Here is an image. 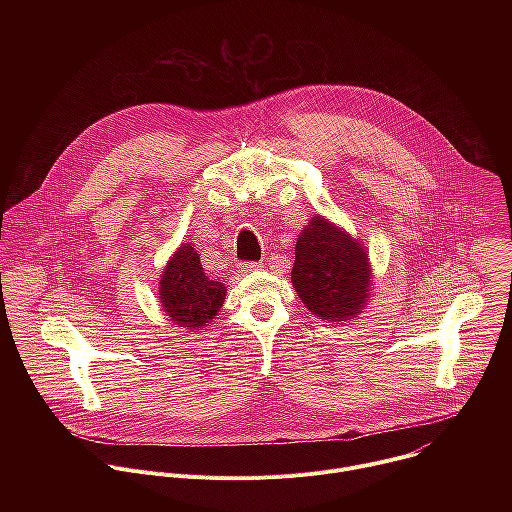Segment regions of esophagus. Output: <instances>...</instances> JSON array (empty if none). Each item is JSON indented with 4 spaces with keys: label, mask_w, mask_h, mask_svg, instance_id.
<instances>
[{
    "label": "esophagus",
    "mask_w": 512,
    "mask_h": 512,
    "mask_svg": "<svg viewBox=\"0 0 512 512\" xmlns=\"http://www.w3.org/2000/svg\"><path fill=\"white\" fill-rule=\"evenodd\" d=\"M263 265L261 263H257V261H241L239 263V271L241 273H251V271H257V269H261Z\"/></svg>",
    "instance_id": "esophagus-1"
}]
</instances>
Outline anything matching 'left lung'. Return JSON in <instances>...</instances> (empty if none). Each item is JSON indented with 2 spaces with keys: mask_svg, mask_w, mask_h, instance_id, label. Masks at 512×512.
I'll list each match as a JSON object with an SVG mask.
<instances>
[{
  "mask_svg": "<svg viewBox=\"0 0 512 512\" xmlns=\"http://www.w3.org/2000/svg\"><path fill=\"white\" fill-rule=\"evenodd\" d=\"M291 281L318 318L348 320L360 314L371 294L369 255L342 229L316 216L298 239Z\"/></svg>",
  "mask_w": 512,
  "mask_h": 512,
  "instance_id": "obj_1",
  "label": "left lung"
}]
</instances>
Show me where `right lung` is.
<instances>
[{
  "label": "right lung",
  "instance_id": "right-lung-1",
  "mask_svg": "<svg viewBox=\"0 0 512 512\" xmlns=\"http://www.w3.org/2000/svg\"><path fill=\"white\" fill-rule=\"evenodd\" d=\"M164 312L178 326L198 330L221 310L227 289L204 275L200 257L190 245H182L170 259L160 281Z\"/></svg>",
  "mask_w": 512,
  "mask_h": 512
}]
</instances>
